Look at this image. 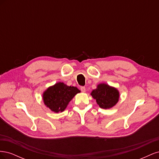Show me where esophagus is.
Here are the masks:
<instances>
[{
  "label": "esophagus",
  "mask_w": 159,
  "mask_h": 159,
  "mask_svg": "<svg viewBox=\"0 0 159 159\" xmlns=\"http://www.w3.org/2000/svg\"><path fill=\"white\" fill-rule=\"evenodd\" d=\"M80 89L81 91H82V92H85V88L84 87V86H81V87L80 88Z\"/></svg>",
  "instance_id": "obj_1"
}]
</instances>
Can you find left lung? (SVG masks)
<instances>
[{"label":"left lung","mask_w":159,"mask_h":159,"mask_svg":"<svg viewBox=\"0 0 159 159\" xmlns=\"http://www.w3.org/2000/svg\"><path fill=\"white\" fill-rule=\"evenodd\" d=\"M91 95L96 99L99 106L103 109L111 108L116 105L119 98L118 90L105 84H99Z\"/></svg>","instance_id":"left-lung-1"}]
</instances>
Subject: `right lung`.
I'll return each mask as SVG.
<instances>
[{
	"mask_svg": "<svg viewBox=\"0 0 159 159\" xmlns=\"http://www.w3.org/2000/svg\"><path fill=\"white\" fill-rule=\"evenodd\" d=\"M80 91L74 86L58 82L48 88L43 94L44 104L55 113L64 111L67 105Z\"/></svg>",
	"mask_w": 159,
	"mask_h": 159,
	"instance_id": "right-lung-1",
	"label": "right lung"
}]
</instances>
